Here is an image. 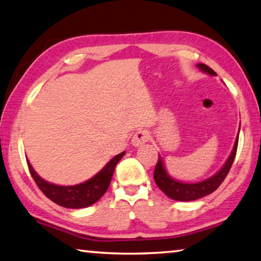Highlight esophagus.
Segmentation results:
<instances>
[{"label":"esophagus","mask_w":261,"mask_h":261,"mask_svg":"<svg viewBox=\"0 0 261 261\" xmlns=\"http://www.w3.org/2000/svg\"><path fill=\"white\" fill-rule=\"evenodd\" d=\"M150 138V132L145 129H139L136 134L134 135V138H132V145L135 146H141L142 144L149 141Z\"/></svg>","instance_id":"esophagus-1"}]
</instances>
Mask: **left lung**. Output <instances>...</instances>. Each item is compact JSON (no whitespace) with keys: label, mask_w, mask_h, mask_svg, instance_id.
<instances>
[{"label":"left lung","mask_w":261,"mask_h":261,"mask_svg":"<svg viewBox=\"0 0 261 261\" xmlns=\"http://www.w3.org/2000/svg\"><path fill=\"white\" fill-rule=\"evenodd\" d=\"M197 67L199 68L203 72L207 73V75L217 76V73L206 64L199 63L197 64ZM238 139H239V134L236 138L234 146H233L230 157L227 158V161L223 165V168L218 171L216 174H213L212 177L198 182H182L171 177L165 169L162 155L159 154L158 162L157 164H155L154 172H153V178H154L155 184H157L158 188L161 189L166 196L170 197L171 199L180 200V201L196 200V199H199L201 197L207 196L210 193L215 192L216 190L219 188L221 182L224 181L225 178H226L228 171H230L231 166L233 164V161H234V157L237 153V147H238Z\"/></svg>","instance_id":"obj_1"}]
</instances>
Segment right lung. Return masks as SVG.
<instances>
[{
    "label": "right lung",
    "instance_id": "1",
    "mask_svg": "<svg viewBox=\"0 0 261 261\" xmlns=\"http://www.w3.org/2000/svg\"><path fill=\"white\" fill-rule=\"evenodd\" d=\"M125 151L115 155L104 168L90 179L71 186H61L44 180L35 172L29 161L28 168L35 182L50 200L67 208H84L98 201L110 185L112 174L117 163L122 159Z\"/></svg>",
    "mask_w": 261,
    "mask_h": 261
}]
</instances>
